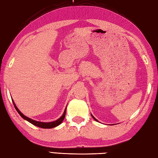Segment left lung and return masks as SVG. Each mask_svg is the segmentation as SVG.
I'll return each mask as SVG.
<instances>
[{
  "label": "left lung",
  "mask_w": 158,
  "mask_h": 158,
  "mask_svg": "<svg viewBox=\"0 0 158 158\" xmlns=\"http://www.w3.org/2000/svg\"><path fill=\"white\" fill-rule=\"evenodd\" d=\"M91 116H92V117H93V118H94V119L95 120H96V121H97V122H98V120H97V119H96V118H95V117H94V116H93V115H92V114H91Z\"/></svg>",
  "instance_id": "left-lung-1"
}]
</instances>
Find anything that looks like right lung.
Returning a JSON list of instances; mask_svg holds the SVG:
<instances>
[{"label":"right lung","instance_id":"right-lung-1","mask_svg":"<svg viewBox=\"0 0 158 158\" xmlns=\"http://www.w3.org/2000/svg\"><path fill=\"white\" fill-rule=\"evenodd\" d=\"M12 102H13V105L15 107L16 110L17 111V112L19 114V115L23 118L24 119L27 120V121H28L30 123L35 125V126L36 127H39L40 128H43V129H51V128H53V127H56L57 126H58V125L60 124L62 121H63L64 119V117H65V114H66V109H67V107L65 110H64V113L62 115V116L60 117L58 119L56 120V121H53V122H38V121H36V120H34L32 119H30L29 117H27L24 115L22 113V112L19 110V109L17 108V107L16 106L15 103L13 100H12Z\"/></svg>","mask_w":158,"mask_h":158}]
</instances>
